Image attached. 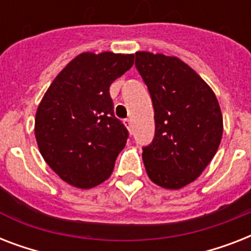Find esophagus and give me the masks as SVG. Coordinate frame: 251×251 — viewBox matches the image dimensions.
<instances>
[{
    "label": "esophagus",
    "mask_w": 251,
    "mask_h": 251,
    "mask_svg": "<svg viewBox=\"0 0 251 251\" xmlns=\"http://www.w3.org/2000/svg\"><path fill=\"white\" fill-rule=\"evenodd\" d=\"M124 124H125V126H126V127H127V129L131 130V126H133V125H131V120H129V118H126L125 121H124Z\"/></svg>",
    "instance_id": "esophagus-1"
}]
</instances>
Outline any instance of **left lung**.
Segmentation results:
<instances>
[{
	"label": "left lung",
	"mask_w": 251,
	"mask_h": 251,
	"mask_svg": "<svg viewBox=\"0 0 251 251\" xmlns=\"http://www.w3.org/2000/svg\"><path fill=\"white\" fill-rule=\"evenodd\" d=\"M155 110V138L143 147L150 179L177 190L195 181L218 151L223 116L211 87L177 57L135 53Z\"/></svg>",
	"instance_id": "left-lung-1"
}]
</instances>
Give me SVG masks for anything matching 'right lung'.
Instances as JSON below:
<instances>
[{
  "mask_svg": "<svg viewBox=\"0 0 251 251\" xmlns=\"http://www.w3.org/2000/svg\"><path fill=\"white\" fill-rule=\"evenodd\" d=\"M133 64L134 54L80 53L41 99L35 117L37 147L69 185L91 189L112 175L129 133L114 117L109 87Z\"/></svg>",
  "mask_w": 251,
  "mask_h": 251,
  "instance_id": "add662e5",
  "label": "right lung"
}]
</instances>
